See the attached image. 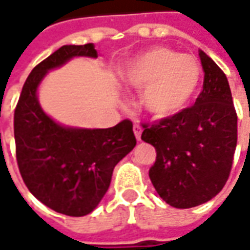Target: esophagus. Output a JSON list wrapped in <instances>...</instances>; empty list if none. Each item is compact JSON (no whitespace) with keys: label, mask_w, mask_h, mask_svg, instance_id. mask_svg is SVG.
<instances>
[{"label":"esophagus","mask_w":250,"mask_h":250,"mask_svg":"<svg viewBox=\"0 0 250 250\" xmlns=\"http://www.w3.org/2000/svg\"><path fill=\"white\" fill-rule=\"evenodd\" d=\"M134 134H135V138L137 141H141V134H142V128L139 125H134Z\"/></svg>","instance_id":"obj_1"}]
</instances>
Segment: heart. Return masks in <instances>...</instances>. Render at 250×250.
Listing matches in <instances>:
<instances>
[{"label":"heart","mask_w":250,"mask_h":250,"mask_svg":"<svg viewBox=\"0 0 250 250\" xmlns=\"http://www.w3.org/2000/svg\"><path fill=\"white\" fill-rule=\"evenodd\" d=\"M123 81L141 91L142 105L156 118H168L189 106L201 83V65L194 56L156 46L128 61Z\"/></svg>","instance_id":"obj_1"}]
</instances>
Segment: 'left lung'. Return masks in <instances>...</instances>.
Returning a JSON list of instances; mask_svg holds the SVG:
<instances>
[{"label": "left lung", "instance_id": "obj_1", "mask_svg": "<svg viewBox=\"0 0 250 250\" xmlns=\"http://www.w3.org/2000/svg\"><path fill=\"white\" fill-rule=\"evenodd\" d=\"M203 91L193 106L152 125L142 141L153 145L149 178L174 208H193L218 194L229 179L237 146V113L225 72L200 50Z\"/></svg>", "mask_w": 250, "mask_h": 250}]
</instances>
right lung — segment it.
<instances>
[{
  "mask_svg": "<svg viewBox=\"0 0 250 250\" xmlns=\"http://www.w3.org/2000/svg\"><path fill=\"white\" fill-rule=\"evenodd\" d=\"M74 57L97 59L93 43L64 45L31 71L15 109L16 159L25 186L41 203L68 216L96 209L113 168L137 145L132 123L81 128L57 123L42 109L38 87L49 71Z\"/></svg>",
  "mask_w": 250,
  "mask_h": 250,
  "instance_id": "1",
  "label": "right lung"
}]
</instances>
